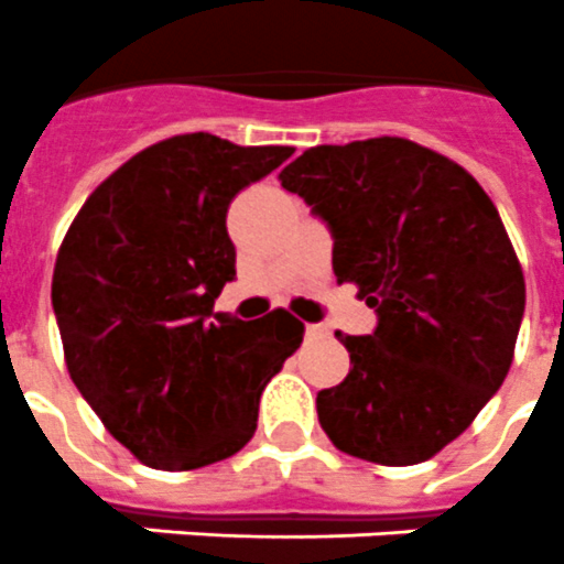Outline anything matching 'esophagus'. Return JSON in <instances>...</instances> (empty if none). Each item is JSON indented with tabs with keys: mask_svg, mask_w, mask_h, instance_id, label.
I'll use <instances>...</instances> for the list:
<instances>
[{
	"mask_svg": "<svg viewBox=\"0 0 564 564\" xmlns=\"http://www.w3.org/2000/svg\"><path fill=\"white\" fill-rule=\"evenodd\" d=\"M306 338H310V340L326 338V329H324V326H318V324H310V326H306Z\"/></svg>",
	"mask_w": 564,
	"mask_h": 564,
	"instance_id": "esophagus-1",
	"label": "esophagus"
}]
</instances>
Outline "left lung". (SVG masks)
Listing matches in <instances>:
<instances>
[{"label": "left lung", "mask_w": 564, "mask_h": 564, "mask_svg": "<svg viewBox=\"0 0 564 564\" xmlns=\"http://www.w3.org/2000/svg\"><path fill=\"white\" fill-rule=\"evenodd\" d=\"M278 180L329 224L335 278L378 312L372 335L335 333L349 376L318 392L321 427L364 462H427L513 364L524 274L494 200L404 137L315 145Z\"/></svg>", "instance_id": "1"}]
</instances>
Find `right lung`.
<instances>
[{
	"label": "right lung",
	"mask_w": 564,
	"mask_h": 564,
	"mask_svg": "<svg viewBox=\"0 0 564 564\" xmlns=\"http://www.w3.org/2000/svg\"><path fill=\"white\" fill-rule=\"evenodd\" d=\"M292 151L169 137L108 174L65 231L51 283L65 367L154 470L235 456L258 430L260 392L304 340L286 310L254 324L215 312L235 278L229 203Z\"/></svg>",
	"instance_id": "right-lung-1"
}]
</instances>
